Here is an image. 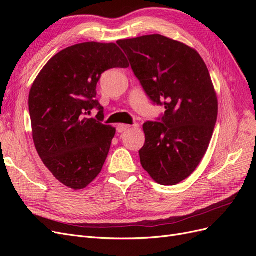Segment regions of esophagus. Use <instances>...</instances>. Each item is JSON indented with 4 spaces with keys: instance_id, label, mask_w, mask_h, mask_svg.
<instances>
[{
    "instance_id": "1",
    "label": "esophagus",
    "mask_w": 256,
    "mask_h": 256,
    "mask_svg": "<svg viewBox=\"0 0 256 256\" xmlns=\"http://www.w3.org/2000/svg\"><path fill=\"white\" fill-rule=\"evenodd\" d=\"M130 128H131L130 125H124V124H120V125H118V128H116V130H118V132L122 134V132H124V131H126Z\"/></svg>"
}]
</instances>
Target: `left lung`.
Returning a JSON list of instances; mask_svg holds the SVG:
<instances>
[{"mask_svg":"<svg viewBox=\"0 0 256 256\" xmlns=\"http://www.w3.org/2000/svg\"><path fill=\"white\" fill-rule=\"evenodd\" d=\"M118 44L147 97L166 109L143 125L141 164L158 184H177L200 164L216 122L218 100L207 66L196 50L159 34Z\"/></svg>","mask_w":256,"mask_h":256,"instance_id":"left-lung-1","label":"left lung"}]
</instances>
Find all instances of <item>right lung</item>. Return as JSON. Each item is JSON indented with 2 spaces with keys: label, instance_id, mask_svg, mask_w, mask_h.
Segmentation results:
<instances>
[{
  "label": "right lung",
  "instance_id": "1",
  "mask_svg": "<svg viewBox=\"0 0 256 256\" xmlns=\"http://www.w3.org/2000/svg\"><path fill=\"white\" fill-rule=\"evenodd\" d=\"M115 44L83 42L56 54L37 76L28 96L33 140L44 164L58 182L83 189L102 172L115 136L104 125L97 83L111 68H127ZM92 108L96 119H88Z\"/></svg>",
  "mask_w": 256,
  "mask_h": 256
}]
</instances>
